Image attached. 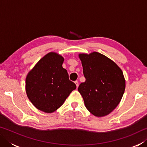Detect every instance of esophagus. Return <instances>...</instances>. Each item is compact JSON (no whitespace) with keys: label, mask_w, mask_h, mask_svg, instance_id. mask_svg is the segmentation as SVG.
<instances>
[{"label":"esophagus","mask_w":147,"mask_h":147,"mask_svg":"<svg viewBox=\"0 0 147 147\" xmlns=\"http://www.w3.org/2000/svg\"><path fill=\"white\" fill-rule=\"evenodd\" d=\"M74 83H75V84H76V88H78V86H79V83H78V81H75V82H74Z\"/></svg>","instance_id":"obj_1"}]
</instances>
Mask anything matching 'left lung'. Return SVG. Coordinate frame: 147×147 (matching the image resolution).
Listing matches in <instances>:
<instances>
[{"mask_svg":"<svg viewBox=\"0 0 147 147\" xmlns=\"http://www.w3.org/2000/svg\"><path fill=\"white\" fill-rule=\"evenodd\" d=\"M86 81L78 91L86 108L96 117L108 115L120 102L125 89L123 71L103 54L94 52L79 54Z\"/></svg>","mask_w":147,"mask_h":147,"instance_id":"8db88e82","label":"left lung"}]
</instances>
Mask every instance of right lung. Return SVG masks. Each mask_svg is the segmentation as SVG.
Instances as JSON below:
<instances>
[{"label": "right lung", "mask_w": 147, "mask_h": 147, "mask_svg": "<svg viewBox=\"0 0 147 147\" xmlns=\"http://www.w3.org/2000/svg\"><path fill=\"white\" fill-rule=\"evenodd\" d=\"M63 62V57L50 53L27 75V96L35 107L44 112L52 113L58 109L76 88L62 67Z\"/></svg>", "instance_id": "add662e5"}]
</instances>
